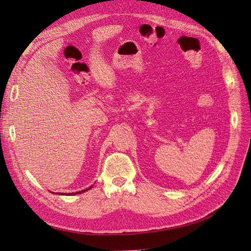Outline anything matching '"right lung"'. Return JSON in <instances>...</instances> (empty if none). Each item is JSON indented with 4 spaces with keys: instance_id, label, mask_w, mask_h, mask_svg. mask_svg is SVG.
I'll return each instance as SVG.
<instances>
[{
    "instance_id": "1",
    "label": "right lung",
    "mask_w": 251,
    "mask_h": 251,
    "mask_svg": "<svg viewBox=\"0 0 251 251\" xmlns=\"http://www.w3.org/2000/svg\"><path fill=\"white\" fill-rule=\"evenodd\" d=\"M92 188V186L91 187H89V188H87V189H85V190H82V191H79V192H74V193H68L67 195H75V194H80V193H82V192H85V191H88V190H90ZM64 193H62V195H63Z\"/></svg>"
}]
</instances>
